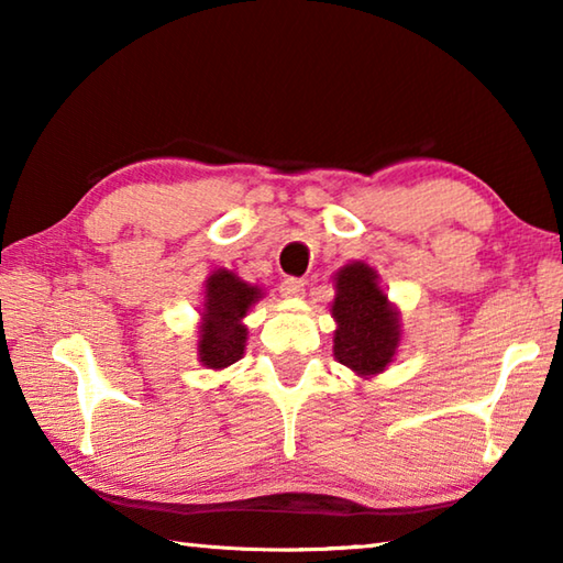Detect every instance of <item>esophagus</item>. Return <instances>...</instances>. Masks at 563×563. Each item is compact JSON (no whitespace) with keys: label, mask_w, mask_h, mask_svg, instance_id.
Instances as JSON below:
<instances>
[{"label":"esophagus","mask_w":563,"mask_h":563,"mask_svg":"<svg viewBox=\"0 0 563 563\" xmlns=\"http://www.w3.org/2000/svg\"><path fill=\"white\" fill-rule=\"evenodd\" d=\"M280 292L285 295V298H302V295H305V283L298 280V278L283 280Z\"/></svg>","instance_id":"esophagus-1"}]
</instances>
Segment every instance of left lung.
I'll list each match as a JSON object with an SVG mask.
<instances>
[{
	"label": "left lung",
	"instance_id": "obj_1",
	"mask_svg": "<svg viewBox=\"0 0 563 563\" xmlns=\"http://www.w3.org/2000/svg\"><path fill=\"white\" fill-rule=\"evenodd\" d=\"M335 300L330 305L335 318L332 355L360 379H373L393 365L402 342V318L387 298L373 265L352 261L332 275Z\"/></svg>",
	"mask_w": 563,
	"mask_h": 563
}]
</instances>
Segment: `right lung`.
I'll return each mask as SVG.
<instances>
[{
    "label": "right lung",
    "instance_id": "add662e5",
    "mask_svg": "<svg viewBox=\"0 0 563 563\" xmlns=\"http://www.w3.org/2000/svg\"><path fill=\"white\" fill-rule=\"evenodd\" d=\"M265 292L233 271L216 268L203 283L196 357L208 369H225L243 357L247 345L245 316Z\"/></svg>",
    "mask_w": 563,
    "mask_h": 563
}]
</instances>
